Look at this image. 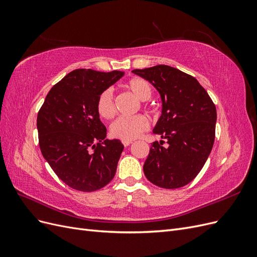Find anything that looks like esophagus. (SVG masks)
<instances>
[{
  "label": "esophagus",
  "instance_id": "34e87169",
  "mask_svg": "<svg viewBox=\"0 0 257 257\" xmlns=\"http://www.w3.org/2000/svg\"><path fill=\"white\" fill-rule=\"evenodd\" d=\"M132 143H133L132 141H122V144H123V146H124V147H127V146H130Z\"/></svg>",
  "mask_w": 257,
  "mask_h": 257
}]
</instances>
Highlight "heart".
Listing matches in <instances>:
<instances>
[{
	"label": "heart",
	"mask_w": 257,
	"mask_h": 257,
	"mask_svg": "<svg viewBox=\"0 0 257 257\" xmlns=\"http://www.w3.org/2000/svg\"><path fill=\"white\" fill-rule=\"evenodd\" d=\"M125 89L132 93L138 100H148L152 95L151 85L147 80L134 77L124 84ZM96 108L98 114L104 119H110L114 114L113 93L110 89L104 90L97 97ZM149 127V121L143 114L134 116H120L110 125L112 137L122 141H133L141 136Z\"/></svg>",
	"instance_id": "obj_1"
}]
</instances>
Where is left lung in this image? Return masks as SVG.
I'll list each match as a JSON object with an SVG mask.
<instances>
[{
    "label": "left lung",
    "mask_w": 257,
    "mask_h": 257,
    "mask_svg": "<svg viewBox=\"0 0 257 257\" xmlns=\"http://www.w3.org/2000/svg\"><path fill=\"white\" fill-rule=\"evenodd\" d=\"M161 95L162 114L154 142L144 164L148 180L163 189L190 183L204 167L215 137L216 109L207 91L193 76L168 65L134 69Z\"/></svg>",
    "instance_id": "obj_1"
}]
</instances>
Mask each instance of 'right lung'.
Returning a JSON list of instances; mask_svg holds the SVG:
<instances>
[{
  "mask_svg": "<svg viewBox=\"0 0 257 257\" xmlns=\"http://www.w3.org/2000/svg\"><path fill=\"white\" fill-rule=\"evenodd\" d=\"M123 75L75 69L53 85L38 111L43 157L69 188L93 192L114 177L124 146L119 139H105L107 130L96 103L100 93Z\"/></svg>",
  "mask_w": 257,
  "mask_h": 257,
  "instance_id": "add662e5",
  "label": "right lung"
}]
</instances>
